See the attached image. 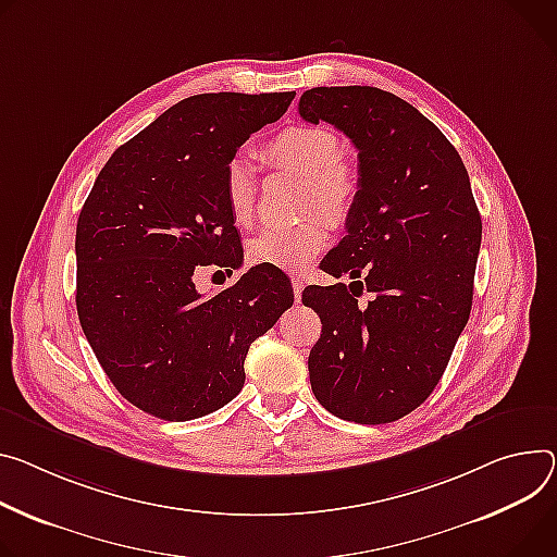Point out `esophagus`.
Wrapping results in <instances>:
<instances>
[{"instance_id": "1", "label": "esophagus", "mask_w": 557, "mask_h": 557, "mask_svg": "<svg viewBox=\"0 0 557 557\" xmlns=\"http://www.w3.org/2000/svg\"><path fill=\"white\" fill-rule=\"evenodd\" d=\"M290 284H293L295 301H299L301 299V290H305V282H301V277H290Z\"/></svg>"}]
</instances>
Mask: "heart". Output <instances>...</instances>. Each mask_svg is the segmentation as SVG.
Listing matches in <instances>:
<instances>
[{
    "instance_id": "1",
    "label": "heart",
    "mask_w": 557,
    "mask_h": 557,
    "mask_svg": "<svg viewBox=\"0 0 557 557\" xmlns=\"http://www.w3.org/2000/svg\"><path fill=\"white\" fill-rule=\"evenodd\" d=\"M260 158L284 171L309 180L305 209L322 211L331 222L342 224L356 209L360 195L358 175L344 164V144L324 126H288L271 137ZM224 201L231 220L246 228L256 222L258 190L250 166L242 160L228 164L224 175ZM329 237V224L322 215L293 226H269L250 239L248 260L282 271H305Z\"/></svg>"
}]
</instances>
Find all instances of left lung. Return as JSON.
<instances>
[{
	"label": "left lung",
	"instance_id": "obj_1",
	"mask_svg": "<svg viewBox=\"0 0 557 557\" xmlns=\"http://www.w3.org/2000/svg\"><path fill=\"white\" fill-rule=\"evenodd\" d=\"M299 115L333 124L360 160L348 233L322 260L352 282L301 293L322 320L311 388L342 420L395 422L433 393L471 315L482 220L469 173L431 120L382 88L318 86Z\"/></svg>",
	"mask_w": 557,
	"mask_h": 557
}]
</instances>
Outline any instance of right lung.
<instances>
[{
	"instance_id": "add662e5",
	"label": "right lung",
	"mask_w": 557,
	"mask_h": 557,
	"mask_svg": "<svg viewBox=\"0 0 557 557\" xmlns=\"http://www.w3.org/2000/svg\"><path fill=\"white\" fill-rule=\"evenodd\" d=\"M295 92L182 99L99 171L77 220V315L97 362L139 411L209 416L244 386L248 346L293 307L288 277L252 267L205 297L201 267L237 269L244 250L224 175L250 133Z\"/></svg>"
}]
</instances>
